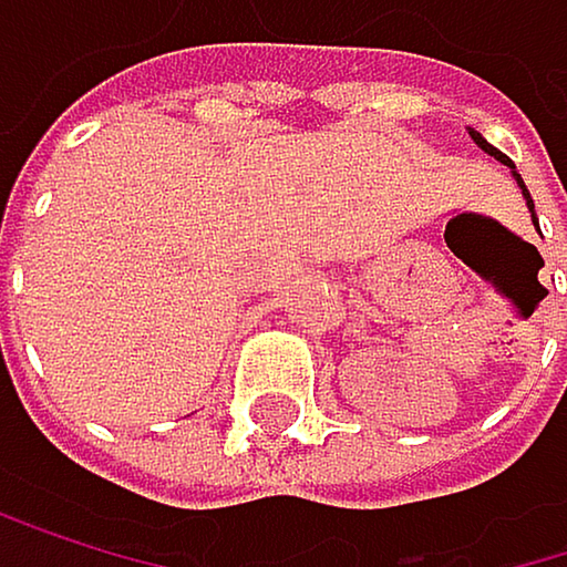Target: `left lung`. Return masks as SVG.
<instances>
[{
    "instance_id": "obj_1",
    "label": "left lung",
    "mask_w": 567,
    "mask_h": 567,
    "mask_svg": "<svg viewBox=\"0 0 567 567\" xmlns=\"http://www.w3.org/2000/svg\"><path fill=\"white\" fill-rule=\"evenodd\" d=\"M471 137H474V144H477V147H481L484 154H491L494 161H501L504 167H511V174H514V181H517V187H520V194H524V200H528V212H532V221L538 225V218H535V200H532V194H528V187H524V181H520V174L514 171V164L507 161V154H501V151H497L494 144H487V141H484V137H481L477 131H471Z\"/></svg>"
}]
</instances>
